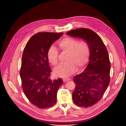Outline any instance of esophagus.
Returning a JSON list of instances; mask_svg holds the SVG:
<instances>
[{
  "label": "esophagus",
  "instance_id": "34e87169",
  "mask_svg": "<svg viewBox=\"0 0 126 126\" xmlns=\"http://www.w3.org/2000/svg\"><path fill=\"white\" fill-rule=\"evenodd\" d=\"M70 80V79L67 78H63V81L64 82H66V81H69Z\"/></svg>",
  "mask_w": 126,
  "mask_h": 126
}]
</instances>
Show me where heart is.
Here are the masks:
<instances>
[{
    "instance_id": "1",
    "label": "heart",
    "mask_w": 126,
    "mask_h": 126,
    "mask_svg": "<svg viewBox=\"0 0 126 126\" xmlns=\"http://www.w3.org/2000/svg\"><path fill=\"white\" fill-rule=\"evenodd\" d=\"M59 49L67 52L65 63L58 65L54 70L55 75L59 77H66L74 73L78 68L84 66L88 60L90 55V47L84 42H79L75 38L66 37L58 43ZM59 53L55 47L51 46L47 51L48 61L53 65L59 62Z\"/></svg>"
}]
</instances>
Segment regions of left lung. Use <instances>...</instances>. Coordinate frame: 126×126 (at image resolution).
<instances>
[{
  "mask_svg": "<svg viewBox=\"0 0 126 126\" xmlns=\"http://www.w3.org/2000/svg\"><path fill=\"white\" fill-rule=\"evenodd\" d=\"M66 35L84 39L90 47L89 63L85 70L74 77L76 87L72 93L76 105L88 107L100 100L109 85L111 64L108 53L100 37L90 29H76Z\"/></svg>",
  "mask_w": 126,
  "mask_h": 126,
  "instance_id": "obj_1",
  "label": "left lung"
}]
</instances>
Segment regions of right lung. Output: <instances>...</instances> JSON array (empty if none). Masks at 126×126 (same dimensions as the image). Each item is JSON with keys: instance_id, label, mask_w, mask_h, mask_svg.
<instances>
[{"instance_id": "1", "label": "right lung", "mask_w": 126, "mask_h": 126, "mask_svg": "<svg viewBox=\"0 0 126 126\" xmlns=\"http://www.w3.org/2000/svg\"><path fill=\"white\" fill-rule=\"evenodd\" d=\"M63 34L39 32L30 38L23 50L20 69L22 88L30 103L39 108L55 104L58 89L63 83L61 78L50 79L47 58L49 48Z\"/></svg>"}]
</instances>
